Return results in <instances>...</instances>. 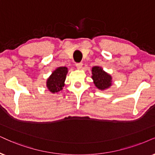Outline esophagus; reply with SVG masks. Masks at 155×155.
Returning a JSON list of instances; mask_svg holds the SVG:
<instances>
[{
  "instance_id": "34e87169",
  "label": "esophagus",
  "mask_w": 155,
  "mask_h": 155,
  "mask_svg": "<svg viewBox=\"0 0 155 155\" xmlns=\"http://www.w3.org/2000/svg\"><path fill=\"white\" fill-rule=\"evenodd\" d=\"M82 66H83V64L82 63H77L76 64V68H77L78 69H81V68H82Z\"/></svg>"
}]
</instances>
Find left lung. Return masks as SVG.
I'll return each mask as SVG.
<instances>
[{
	"instance_id": "1",
	"label": "left lung",
	"mask_w": 155,
	"mask_h": 155,
	"mask_svg": "<svg viewBox=\"0 0 155 155\" xmlns=\"http://www.w3.org/2000/svg\"><path fill=\"white\" fill-rule=\"evenodd\" d=\"M91 79L95 87L101 91L108 89L112 85V77L110 74L104 71L101 66H94L91 68Z\"/></svg>"
}]
</instances>
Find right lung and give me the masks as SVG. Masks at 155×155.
Segmentation results:
<instances>
[{"label": "right lung", "mask_w": 155, "mask_h": 155, "mask_svg": "<svg viewBox=\"0 0 155 155\" xmlns=\"http://www.w3.org/2000/svg\"><path fill=\"white\" fill-rule=\"evenodd\" d=\"M68 71L67 67L59 66L52 72L46 80V87L51 93H58L63 89Z\"/></svg>", "instance_id": "right-lung-1"}]
</instances>
